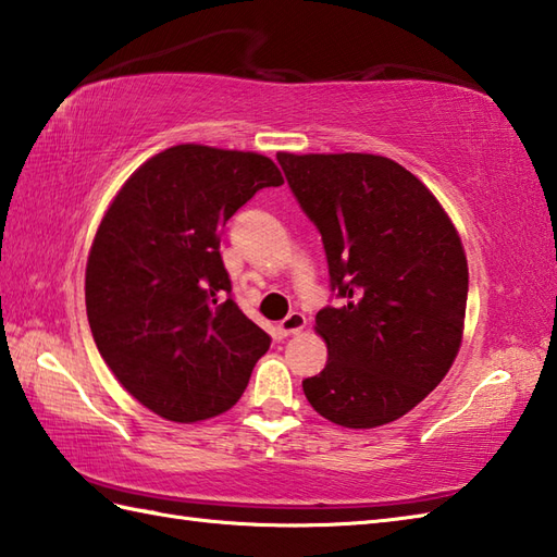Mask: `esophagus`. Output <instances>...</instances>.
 Instances as JSON below:
<instances>
[{"instance_id":"34e87169","label":"esophagus","mask_w":557,"mask_h":557,"mask_svg":"<svg viewBox=\"0 0 557 557\" xmlns=\"http://www.w3.org/2000/svg\"><path fill=\"white\" fill-rule=\"evenodd\" d=\"M304 327H306V315L304 313H289L285 321L277 325V333L282 337H292V335H299Z\"/></svg>"}]
</instances>
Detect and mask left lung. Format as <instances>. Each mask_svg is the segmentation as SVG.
Returning <instances> with one entry per match:
<instances>
[{
	"label": "left lung",
	"mask_w": 557,
	"mask_h": 557,
	"mask_svg": "<svg viewBox=\"0 0 557 557\" xmlns=\"http://www.w3.org/2000/svg\"><path fill=\"white\" fill-rule=\"evenodd\" d=\"M292 194L321 232L339 299L315 315L325 369L311 407L345 429L405 417L453 366L469 268L453 220L417 176L369 152H277Z\"/></svg>",
	"instance_id": "obj_1"
}]
</instances>
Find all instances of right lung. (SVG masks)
Masks as SVG:
<instances>
[{
  "mask_svg": "<svg viewBox=\"0 0 557 557\" xmlns=\"http://www.w3.org/2000/svg\"><path fill=\"white\" fill-rule=\"evenodd\" d=\"M280 184L258 152L184 144L140 164L104 212L86 265L90 333L158 417L194 423L232 409L268 351L270 335L232 299L220 232Z\"/></svg>",
  "mask_w": 557,
  "mask_h": 557,
  "instance_id": "right-lung-1",
  "label": "right lung"
}]
</instances>
